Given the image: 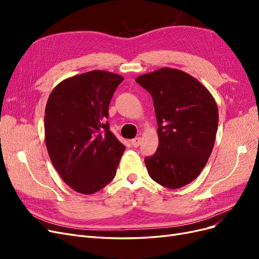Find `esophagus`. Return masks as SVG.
<instances>
[{
  "label": "esophagus",
  "instance_id": "esophagus-1",
  "mask_svg": "<svg viewBox=\"0 0 259 259\" xmlns=\"http://www.w3.org/2000/svg\"><path fill=\"white\" fill-rule=\"evenodd\" d=\"M140 143H142V137H136L134 139H132V145L134 147H138Z\"/></svg>",
  "mask_w": 259,
  "mask_h": 259
}]
</instances>
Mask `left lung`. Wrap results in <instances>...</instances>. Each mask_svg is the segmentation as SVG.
Masks as SVG:
<instances>
[{
    "mask_svg": "<svg viewBox=\"0 0 259 259\" xmlns=\"http://www.w3.org/2000/svg\"><path fill=\"white\" fill-rule=\"evenodd\" d=\"M151 94L159 146L145 163L155 183L178 189L197 178L213 151L218 108L209 91L182 70L164 67L136 77Z\"/></svg>",
    "mask_w": 259,
    "mask_h": 259,
    "instance_id": "1",
    "label": "left lung"
}]
</instances>
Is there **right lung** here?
<instances>
[{"label":"right lung","instance_id":"1","mask_svg":"<svg viewBox=\"0 0 259 259\" xmlns=\"http://www.w3.org/2000/svg\"><path fill=\"white\" fill-rule=\"evenodd\" d=\"M124 80L93 70L56 85L45 108V145L53 165L76 192L93 194L114 178L125 147L106 122L113 93Z\"/></svg>","mask_w":259,"mask_h":259}]
</instances>
